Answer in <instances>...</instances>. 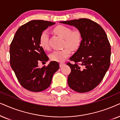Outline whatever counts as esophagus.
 Wrapping results in <instances>:
<instances>
[{"instance_id": "34e87169", "label": "esophagus", "mask_w": 120, "mask_h": 120, "mask_svg": "<svg viewBox=\"0 0 120 120\" xmlns=\"http://www.w3.org/2000/svg\"><path fill=\"white\" fill-rule=\"evenodd\" d=\"M60 68H61V67H63L64 65H65V64L64 63H60Z\"/></svg>"}]
</instances>
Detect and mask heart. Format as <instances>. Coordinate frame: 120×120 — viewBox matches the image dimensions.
<instances>
[{
  "instance_id": "b5f03b06",
  "label": "heart",
  "mask_w": 120,
  "mask_h": 120,
  "mask_svg": "<svg viewBox=\"0 0 120 120\" xmlns=\"http://www.w3.org/2000/svg\"><path fill=\"white\" fill-rule=\"evenodd\" d=\"M56 34L64 39V47H68L61 50H55L50 55L51 60L57 62H63L71 54V50L79 48L81 44L82 37L79 30L72 31L69 27L58 25L54 29ZM39 44L44 50H49V34L47 31H43L39 37Z\"/></svg>"
}]
</instances>
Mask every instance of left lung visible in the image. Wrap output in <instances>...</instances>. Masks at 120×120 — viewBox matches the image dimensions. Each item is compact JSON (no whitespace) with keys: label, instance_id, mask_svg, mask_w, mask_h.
Wrapping results in <instances>:
<instances>
[{"label":"left lung","instance_id":"obj_1","mask_svg":"<svg viewBox=\"0 0 120 120\" xmlns=\"http://www.w3.org/2000/svg\"><path fill=\"white\" fill-rule=\"evenodd\" d=\"M60 23L77 28L82 39L79 48L70 58L73 64H67L71 70L68 86L77 92H89L101 82L110 66L111 47L106 33L99 25L88 19Z\"/></svg>","mask_w":120,"mask_h":120}]
</instances>
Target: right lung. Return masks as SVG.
<instances>
[{"label":"right lung","mask_w":120,"mask_h":120,"mask_svg":"<svg viewBox=\"0 0 120 120\" xmlns=\"http://www.w3.org/2000/svg\"><path fill=\"white\" fill-rule=\"evenodd\" d=\"M55 22L32 20L19 28L10 47V65L19 82L24 88L34 92L50 86L54 73L59 68L56 61L40 68L38 63L48 61L49 57L39 44L40 35Z\"/></svg>","instance_id":"right-lung-1"}]
</instances>
